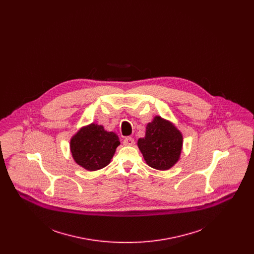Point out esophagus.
<instances>
[{"label": "esophagus", "instance_id": "esophagus-1", "mask_svg": "<svg viewBox=\"0 0 254 254\" xmlns=\"http://www.w3.org/2000/svg\"><path fill=\"white\" fill-rule=\"evenodd\" d=\"M125 145H134V139L132 137H126L123 141Z\"/></svg>", "mask_w": 254, "mask_h": 254}]
</instances>
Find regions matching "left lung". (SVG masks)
<instances>
[{"instance_id":"8db88e82","label":"left lung","mask_w":254,"mask_h":254,"mask_svg":"<svg viewBox=\"0 0 254 254\" xmlns=\"http://www.w3.org/2000/svg\"><path fill=\"white\" fill-rule=\"evenodd\" d=\"M183 137L169 122L156 116L147 124L144 138L138 140V146L146 164L155 169H169L178 161Z\"/></svg>"}]
</instances>
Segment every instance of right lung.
<instances>
[{"mask_svg":"<svg viewBox=\"0 0 254 254\" xmlns=\"http://www.w3.org/2000/svg\"><path fill=\"white\" fill-rule=\"evenodd\" d=\"M119 145V138L115 133L108 132L95 124L80 129L70 141L75 162L90 171L108 166Z\"/></svg>","mask_w":254,"mask_h":254,"instance_id":"add662e5","label":"right lung"}]
</instances>
